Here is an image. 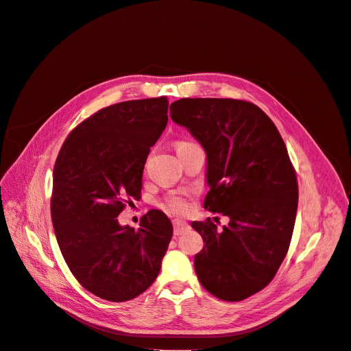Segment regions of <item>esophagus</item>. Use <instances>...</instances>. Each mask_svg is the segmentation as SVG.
Here are the masks:
<instances>
[{
  "label": "esophagus",
  "mask_w": 351,
  "mask_h": 351,
  "mask_svg": "<svg viewBox=\"0 0 351 351\" xmlns=\"http://www.w3.org/2000/svg\"><path fill=\"white\" fill-rule=\"evenodd\" d=\"M173 226H174V236H182L186 231L190 230V226L183 219H174Z\"/></svg>",
  "instance_id": "34e87169"
}]
</instances>
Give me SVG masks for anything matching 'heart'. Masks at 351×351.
Segmentation results:
<instances>
[{
  "label": "heart",
  "mask_w": 351,
  "mask_h": 351,
  "mask_svg": "<svg viewBox=\"0 0 351 351\" xmlns=\"http://www.w3.org/2000/svg\"><path fill=\"white\" fill-rule=\"evenodd\" d=\"M190 145H193V142L190 141H178L176 143V149L177 152L182 151L183 147H187ZM167 210L173 212V214H184V212L189 209V200L184 195H180V193H173L165 197L164 200V205H162Z\"/></svg>",
  "instance_id": "1"
}]
</instances>
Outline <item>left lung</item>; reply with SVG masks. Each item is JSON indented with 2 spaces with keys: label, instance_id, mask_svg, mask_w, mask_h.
<instances>
[{
  "label": "left lung",
  "instance_id": "left-lung-1",
  "mask_svg": "<svg viewBox=\"0 0 351 351\" xmlns=\"http://www.w3.org/2000/svg\"><path fill=\"white\" fill-rule=\"evenodd\" d=\"M171 119L204 146L208 186L204 208L230 218L192 227L205 246L195 256L200 284L226 302L267 287L282 263L294 230L299 186L277 127L258 105L228 98H183Z\"/></svg>",
  "mask_w": 351,
  "mask_h": 351
}]
</instances>
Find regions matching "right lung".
Masks as SVG:
<instances>
[{"label":"right lung","mask_w":351,"mask_h":351,"mask_svg":"<svg viewBox=\"0 0 351 351\" xmlns=\"http://www.w3.org/2000/svg\"><path fill=\"white\" fill-rule=\"evenodd\" d=\"M167 97L110 105L74 127L54 165L51 218L60 250L82 287L127 302L156 280L173 237L162 210L121 227L125 204L141 197L151 146L168 121Z\"/></svg>","instance_id":"add662e5"}]
</instances>
